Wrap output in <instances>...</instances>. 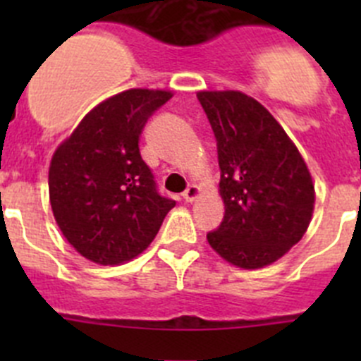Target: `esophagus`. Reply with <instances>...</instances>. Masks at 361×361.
Segmentation results:
<instances>
[{
  "instance_id": "esophagus-1",
  "label": "esophagus",
  "mask_w": 361,
  "mask_h": 361,
  "mask_svg": "<svg viewBox=\"0 0 361 361\" xmlns=\"http://www.w3.org/2000/svg\"><path fill=\"white\" fill-rule=\"evenodd\" d=\"M199 195H201V188H199L197 185H190V187L183 192V199L187 202H194Z\"/></svg>"
}]
</instances>
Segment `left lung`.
I'll return each mask as SVG.
<instances>
[{"instance_id": "obj_1", "label": "left lung", "mask_w": 361, "mask_h": 361, "mask_svg": "<svg viewBox=\"0 0 361 361\" xmlns=\"http://www.w3.org/2000/svg\"><path fill=\"white\" fill-rule=\"evenodd\" d=\"M220 164L224 221L207 234L228 264L262 269L297 245L311 224L314 183L278 120L239 90H199Z\"/></svg>"}]
</instances>
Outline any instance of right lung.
<instances>
[{"label": "right lung", "instance_id": "obj_1", "mask_svg": "<svg viewBox=\"0 0 361 361\" xmlns=\"http://www.w3.org/2000/svg\"><path fill=\"white\" fill-rule=\"evenodd\" d=\"M171 90L129 89L94 106L57 147L49 167L54 218L87 260L120 265L150 246L174 201L159 195L140 154L148 116Z\"/></svg>", "mask_w": 361, "mask_h": 361}]
</instances>
